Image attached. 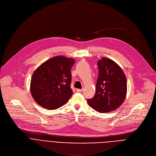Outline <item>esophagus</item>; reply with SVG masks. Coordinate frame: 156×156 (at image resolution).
I'll list each match as a JSON object with an SVG mask.
<instances>
[{"mask_svg":"<svg viewBox=\"0 0 156 156\" xmlns=\"http://www.w3.org/2000/svg\"><path fill=\"white\" fill-rule=\"evenodd\" d=\"M76 91L77 92H82V91H83V89H76Z\"/></svg>","mask_w":156,"mask_h":156,"instance_id":"obj_1","label":"esophagus"}]
</instances>
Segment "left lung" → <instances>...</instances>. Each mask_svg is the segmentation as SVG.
<instances>
[{
	"instance_id": "8db88e82",
	"label": "left lung",
	"mask_w": 156,
	"mask_h": 156,
	"mask_svg": "<svg viewBox=\"0 0 156 156\" xmlns=\"http://www.w3.org/2000/svg\"><path fill=\"white\" fill-rule=\"evenodd\" d=\"M98 77L95 94L87 102L100 113H108L118 108L124 101L127 92L126 77L123 70L113 60L103 58L98 61Z\"/></svg>"
}]
</instances>
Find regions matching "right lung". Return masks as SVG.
<instances>
[{"label":"right lung","instance_id":"right-lung-1","mask_svg":"<svg viewBox=\"0 0 156 156\" xmlns=\"http://www.w3.org/2000/svg\"><path fill=\"white\" fill-rule=\"evenodd\" d=\"M74 62L73 58L55 56L34 71L31 79L30 91L39 105L55 110L68 101L73 94L71 89V69Z\"/></svg>","mask_w":156,"mask_h":156}]
</instances>
